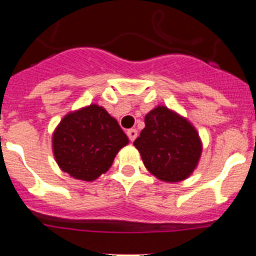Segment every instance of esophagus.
<instances>
[{
  "mask_svg": "<svg viewBox=\"0 0 256 256\" xmlns=\"http://www.w3.org/2000/svg\"><path fill=\"white\" fill-rule=\"evenodd\" d=\"M137 134H138V133H137V130H126V136H128V137H130V141H134L136 138H137Z\"/></svg>",
  "mask_w": 256,
  "mask_h": 256,
  "instance_id": "34e87169",
  "label": "esophagus"
}]
</instances>
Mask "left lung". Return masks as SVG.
Instances as JSON below:
<instances>
[{
    "instance_id": "obj_1",
    "label": "left lung",
    "mask_w": 256,
    "mask_h": 256,
    "mask_svg": "<svg viewBox=\"0 0 256 256\" xmlns=\"http://www.w3.org/2000/svg\"><path fill=\"white\" fill-rule=\"evenodd\" d=\"M133 144L146 169L168 183L187 180L202 152V142L191 122L164 105L146 114L144 128Z\"/></svg>"
}]
</instances>
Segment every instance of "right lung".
<instances>
[{
    "label": "right lung",
    "instance_id": "add662e5",
    "mask_svg": "<svg viewBox=\"0 0 256 256\" xmlns=\"http://www.w3.org/2000/svg\"><path fill=\"white\" fill-rule=\"evenodd\" d=\"M128 142L116 119L97 104L68 112L52 133L58 168L84 182H94L106 173Z\"/></svg>",
    "mask_w": 256,
    "mask_h": 256
}]
</instances>
